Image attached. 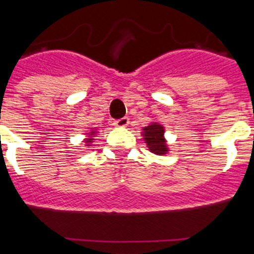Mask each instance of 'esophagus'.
Listing matches in <instances>:
<instances>
[{
    "mask_svg": "<svg viewBox=\"0 0 254 254\" xmlns=\"http://www.w3.org/2000/svg\"><path fill=\"white\" fill-rule=\"evenodd\" d=\"M129 123V118L128 117H123V118H121V120H117L114 121L113 125L116 126V127H127Z\"/></svg>",
    "mask_w": 254,
    "mask_h": 254,
    "instance_id": "1",
    "label": "esophagus"
}]
</instances>
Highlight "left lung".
I'll use <instances>...</instances> for the list:
<instances>
[{
	"label": "left lung",
	"instance_id": "8db88e82",
	"mask_svg": "<svg viewBox=\"0 0 254 254\" xmlns=\"http://www.w3.org/2000/svg\"><path fill=\"white\" fill-rule=\"evenodd\" d=\"M142 131L143 140L146 142L150 151L156 155L168 154L169 149H168L167 140L164 137L165 129H164V127L160 123H151L147 127H143Z\"/></svg>",
	"mask_w": 254,
	"mask_h": 254
}]
</instances>
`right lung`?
<instances>
[{
  "instance_id": "obj_1",
  "label": "right lung",
  "mask_w": 254,
  "mask_h": 254,
  "mask_svg": "<svg viewBox=\"0 0 254 254\" xmlns=\"http://www.w3.org/2000/svg\"><path fill=\"white\" fill-rule=\"evenodd\" d=\"M95 133H98L95 129H91V131L89 132V134H90V136H87L89 138H85V143H86V146H90V143L94 142V134Z\"/></svg>"
}]
</instances>
